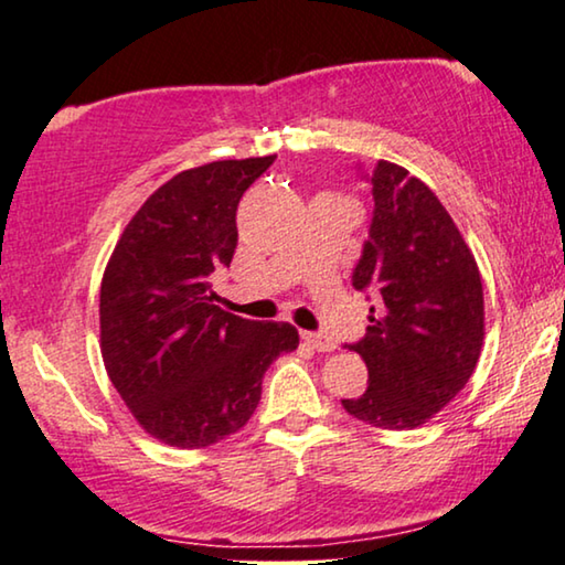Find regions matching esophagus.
Masks as SVG:
<instances>
[{
	"label": "esophagus",
	"instance_id": "esophagus-1",
	"mask_svg": "<svg viewBox=\"0 0 565 565\" xmlns=\"http://www.w3.org/2000/svg\"><path fill=\"white\" fill-rule=\"evenodd\" d=\"M301 340H305L307 345H312L315 351H320V353H330V351H335V340H330L328 335H322V332H301Z\"/></svg>",
	"mask_w": 565,
	"mask_h": 565
}]
</instances>
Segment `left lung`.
Instances as JSON below:
<instances>
[{"instance_id":"left-lung-1","label":"left lung","mask_w":565,"mask_h":565,"mask_svg":"<svg viewBox=\"0 0 565 565\" xmlns=\"http://www.w3.org/2000/svg\"><path fill=\"white\" fill-rule=\"evenodd\" d=\"M373 217L355 289L379 294L365 338L348 345L369 388L343 399L348 415L412 430L468 384L483 345V289L476 258L433 189L402 166L371 173Z\"/></svg>"}]
</instances>
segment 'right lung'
Listing matches in <instances>:
<instances>
[{"label": "right lung", "mask_w": 565, "mask_h": 565, "mask_svg": "<svg viewBox=\"0 0 565 565\" xmlns=\"http://www.w3.org/2000/svg\"><path fill=\"white\" fill-rule=\"evenodd\" d=\"M274 161H214L177 173L127 222L102 276L109 381L142 430L173 448H206L241 430L268 365L299 345L289 322L220 309L210 284L214 268L233 260L241 196Z\"/></svg>", "instance_id": "1"}]
</instances>
